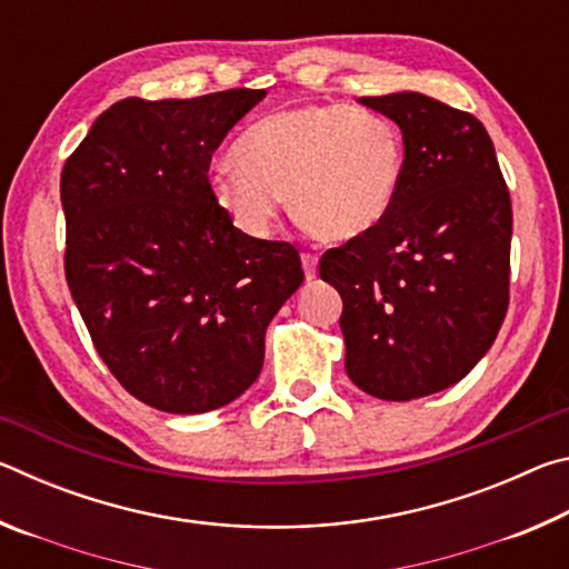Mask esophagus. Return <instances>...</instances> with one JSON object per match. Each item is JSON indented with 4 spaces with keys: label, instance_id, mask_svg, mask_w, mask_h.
<instances>
[{
    "label": "esophagus",
    "instance_id": "34e87169",
    "mask_svg": "<svg viewBox=\"0 0 569 569\" xmlns=\"http://www.w3.org/2000/svg\"><path fill=\"white\" fill-rule=\"evenodd\" d=\"M301 263H303V273H306L308 281H313V278L319 276V258L311 256V253H303Z\"/></svg>",
    "mask_w": 569,
    "mask_h": 569
}]
</instances>
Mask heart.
<instances>
[{
    "label": "heart",
    "mask_w": 569,
    "mask_h": 569,
    "mask_svg": "<svg viewBox=\"0 0 569 569\" xmlns=\"http://www.w3.org/2000/svg\"><path fill=\"white\" fill-rule=\"evenodd\" d=\"M236 166L208 178L216 206L253 238L271 233L288 198L293 218L323 243L377 228L397 200L401 134L383 114L341 102L266 114L233 146Z\"/></svg>",
    "instance_id": "heart-1"
}]
</instances>
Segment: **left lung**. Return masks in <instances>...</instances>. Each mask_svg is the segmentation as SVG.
<instances>
[{"label":"left lung","mask_w":569,"mask_h":569,"mask_svg":"<svg viewBox=\"0 0 569 569\" xmlns=\"http://www.w3.org/2000/svg\"><path fill=\"white\" fill-rule=\"evenodd\" d=\"M359 102L399 124L401 186L389 216L326 250L319 273L343 298L349 379L409 401L465 379L495 343L509 303L512 203L475 114L421 92Z\"/></svg>","instance_id":"1"}]
</instances>
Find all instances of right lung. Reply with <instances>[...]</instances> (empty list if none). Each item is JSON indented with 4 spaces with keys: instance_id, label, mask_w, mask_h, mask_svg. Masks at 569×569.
<instances>
[{
    "instance_id": "right-lung-1",
    "label": "right lung",
    "mask_w": 569,
    "mask_h": 569,
    "mask_svg": "<svg viewBox=\"0 0 569 569\" xmlns=\"http://www.w3.org/2000/svg\"><path fill=\"white\" fill-rule=\"evenodd\" d=\"M266 90L114 102L64 162V273L94 349L134 399L203 413L263 369L266 329L303 283L291 243L216 206L210 158Z\"/></svg>"
}]
</instances>
